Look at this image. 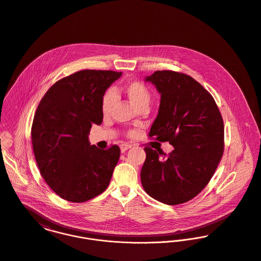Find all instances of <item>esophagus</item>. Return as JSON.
I'll return each mask as SVG.
<instances>
[{"mask_svg":"<svg viewBox=\"0 0 261 261\" xmlns=\"http://www.w3.org/2000/svg\"><path fill=\"white\" fill-rule=\"evenodd\" d=\"M132 146L129 144H121L120 145V150H121V153H124L126 152L128 149H130Z\"/></svg>","mask_w":261,"mask_h":261,"instance_id":"obj_1","label":"esophagus"}]
</instances>
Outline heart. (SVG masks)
I'll use <instances>...</instances> for the list:
<instances>
[{"label": "heart", "instance_id": "b5f03b06", "mask_svg": "<svg viewBox=\"0 0 261 261\" xmlns=\"http://www.w3.org/2000/svg\"><path fill=\"white\" fill-rule=\"evenodd\" d=\"M121 91L137 109L148 108L151 100V92L144 83L140 81H130L121 87ZM114 101V93L108 91L102 99V113L104 115H107L110 112Z\"/></svg>", "mask_w": 261, "mask_h": 261}]
</instances>
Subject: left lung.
Instances as JSON below:
<instances>
[{
	"label": "left lung",
	"instance_id": "left-lung-1",
	"mask_svg": "<svg viewBox=\"0 0 261 261\" xmlns=\"http://www.w3.org/2000/svg\"><path fill=\"white\" fill-rule=\"evenodd\" d=\"M145 81L161 95L149 137L169 141L174 150L163 156L145 147L142 186L159 202H187L202 191L220 162L224 147L222 117L210 93L188 75L156 71Z\"/></svg>",
	"mask_w": 261,
	"mask_h": 261
}]
</instances>
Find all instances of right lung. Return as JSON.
Returning a JSON list of instances; mask_svg holds the SVG:
<instances>
[{
	"mask_svg": "<svg viewBox=\"0 0 261 261\" xmlns=\"http://www.w3.org/2000/svg\"><path fill=\"white\" fill-rule=\"evenodd\" d=\"M122 72L83 70L56 82L42 98L32 125L41 175L59 196L85 202L106 190L120 157L117 145H90L92 124L103 120L102 99Z\"/></svg>",
	"mask_w": 261,
	"mask_h": 261,
	"instance_id": "add662e5",
	"label": "right lung"
}]
</instances>
